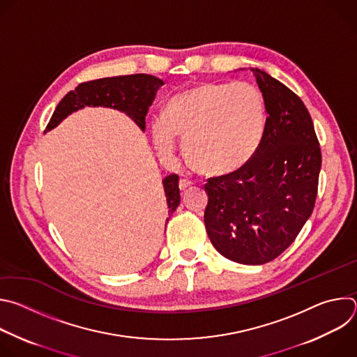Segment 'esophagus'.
Here are the masks:
<instances>
[{
  "mask_svg": "<svg viewBox=\"0 0 357 357\" xmlns=\"http://www.w3.org/2000/svg\"><path fill=\"white\" fill-rule=\"evenodd\" d=\"M193 183L190 182V181H188V179H181L179 181V189L181 190H185V189H188V188H190Z\"/></svg>",
  "mask_w": 357,
  "mask_h": 357,
  "instance_id": "esophagus-1",
  "label": "esophagus"
}]
</instances>
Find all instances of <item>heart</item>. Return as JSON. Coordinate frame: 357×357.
I'll use <instances>...</instances> for the list:
<instances>
[{"instance_id": "b5f03b06", "label": "heart", "mask_w": 357, "mask_h": 357, "mask_svg": "<svg viewBox=\"0 0 357 357\" xmlns=\"http://www.w3.org/2000/svg\"><path fill=\"white\" fill-rule=\"evenodd\" d=\"M266 126V101L256 86L208 82L175 94L165 114L152 121L151 132L160 154L171 155L179 137L185 160L196 172L223 176L254 158Z\"/></svg>"}]
</instances>
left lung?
<instances>
[{"mask_svg":"<svg viewBox=\"0 0 357 357\" xmlns=\"http://www.w3.org/2000/svg\"><path fill=\"white\" fill-rule=\"evenodd\" d=\"M250 70L267 107L264 139L244 168L208 179L205 226L222 256L260 266L284 252L312 215L322 154L302 100L268 73Z\"/></svg>","mask_w":357,"mask_h":357,"instance_id":"1","label":"left lung"}]
</instances>
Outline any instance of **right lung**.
Returning a JSON list of instances; mask_svg holds the SVG:
<instances>
[{"instance_id": "add662e5", "label": "right lung", "mask_w": 357, "mask_h": 357, "mask_svg": "<svg viewBox=\"0 0 357 357\" xmlns=\"http://www.w3.org/2000/svg\"><path fill=\"white\" fill-rule=\"evenodd\" d=\"M164 82L151 75H128L117 77H105L80 83L75 90L69 91L55 109L50 117L46 131L55 128L63 119L84 106H103L124 112L137 126L145 130V116L155 98L158 89ZM164 192L167 196L168 215H172L181 202L179 176L172 174L164 181ZM168 222V219H167Z\"/></svg>"}]
</instances>
